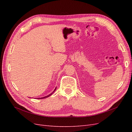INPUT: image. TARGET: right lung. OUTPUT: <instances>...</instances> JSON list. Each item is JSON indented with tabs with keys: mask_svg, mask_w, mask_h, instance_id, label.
Segmentation results:
<instances>
[{
	"mask_svg": "<svg viewBox=\"0 0 132 132\" xmlns=\"http://www.w3.org/2000/svg\"><path fill=\"white\" fill-rule=\"evenodd\" d=\"M55 90H56V88H55V89H54V90L53 91V92H52V93L51 94H50V95H47V96H45V97H41V98H38V99H40V98H47V97H49V96H50L51 95H52V94L54 93V92L55 91Z\"/></svg>",
	"mask_w": 132,
	"mask_h": 132,
	"instance_id": "1",
	"label": "right lung"
}]
</instances>
